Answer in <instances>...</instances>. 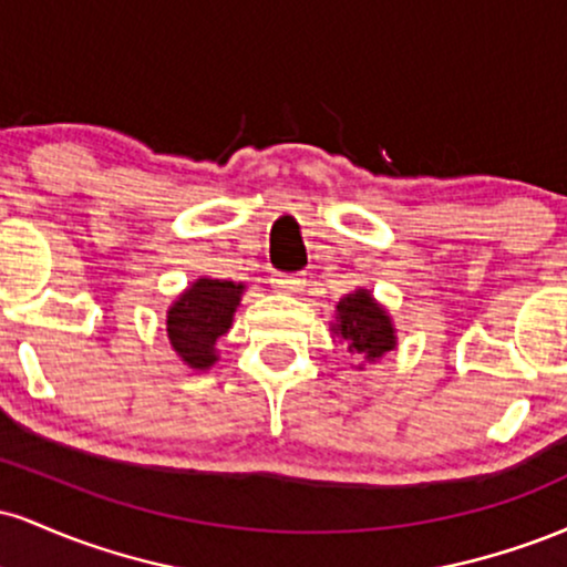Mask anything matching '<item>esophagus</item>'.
I'll return each instance as SVG.
<instances>
[{"label": "esophagus", "instance_id": "1", "mask_svg": "<svg viewBox=\"0 0 567 567\" xmlns=\"http://www.w3.org/2000/svg\"><path fill=\"white\" fill-rule=\"evenodd\" d=\"M306 279L301 275H275L271 277V288L285 292V296H298L303 290Z\"/></svg>", "mask_w": 567, "mask_h": 567}]
</instances>
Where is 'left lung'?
Wrapping results in <instances>:
<instances>
[{"mask_svg":"<svg viewBox=\"0 0 567 567\" xmlns=\"http://www.w3.org/2000/svg\"><path fill=\"white\" fill-rule=\"evenodd\" d=\"M330 336L347 343L351 354L365 362H379L383 354L396 349V328L386 306L375 301L373 290L357 288L336 303V320L330 322ZM362 370V365H357Z\"/></svg>","mask_w":567,"mask_h":567,"instance_id":"1","label":"left lung"}]
</instances>
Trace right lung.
<instances>
[{"label":"right lung","instance_id":"add662e5","mask_svg":"<svg viewBox=\"0 0 567 567\" xmlns=\"http://www.w3.org/2000/svg\"><path fill=\"white\" fill-rule=\"evenodd\" d=\"M245 282L199 277L167 309V341L192 370H210L218 357V338L229 333L234 311L243 301Z\"/></svg>","mask_w":567,"mask_h":567}]
</instances>
